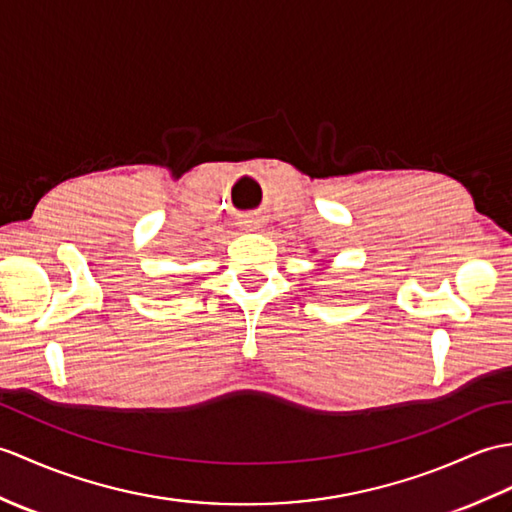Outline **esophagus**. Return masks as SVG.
I'll return each mask as SVG.
<instances>
[{
    "label": "esophagus",
    "mask_w": 512,
    "mask_h": 512,
    "mask_svg": "<svg viewBox=\"0 0 512 512\" xmlns=\"http://www.w3.org/2000/svg\"><path fill=\"white\" fill-rule=\"evenodd\" d=\"M240 229L242 231H259L261 229V220L257 216H244L240 220Z\"/></svg>",
    "instance_id": "obj_1"
}]
</instances>
